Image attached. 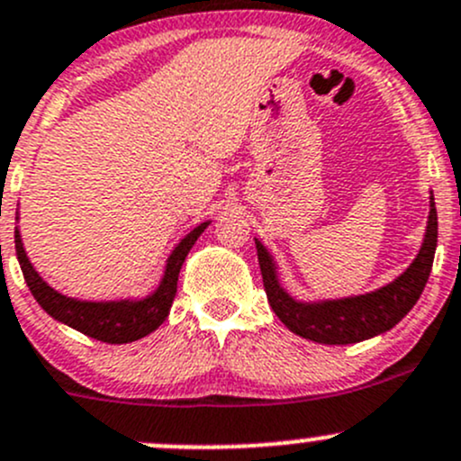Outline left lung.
Here are the masks:
<instances>
[{
	"mask_svg": "<svg viewBox=\"0 0 461 461\" xmlns=\"http://www.w3.org/2000/svg\"><path fill=\"white\" fill-rule=\"evenodd\" d=\"M257 240L258 265L263 274V285L274 314L299 337L325 346H348L388 332L399 323L412 305L420 301L426 281L430 276L432 258L437 249V209L430 192V212L426 222L424 240L415 260L385 285L373 292L343 299L301 301L283 287L278 276L276 258L267 248Z\"/></svg>",
	"mask_w": 461,
	"mask_h": 461,
	"instance_id": "8db88e82",
	"label": "left lung"
}]
</instances>
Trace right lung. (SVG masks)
Here are the masks:
<instances>
[{
	"label": "right lung",
	"instance_id": "obj_1",
	"mask_svg": "<svg viewBox=\"0 0 461 461\" xmlns=\"http://www.w3.org/2000/svg\"><path fill=\"white\" fill-rule=\"evenodd\" d=\"M17 222H20V212H17ZM207 225H212V221L201 222L187 236L180 239V243L171 249L169 258H167L158 287L149 292L147 296H140V299L88 301L58 292L40 276V272L32 267L31 258L26 257L20 225L15 227V252L31 294L35 296L40 308L49 317L77 330V332L86 334V337L97 339V341L131 343L151 334L169 317L171 303L176 299V287H178L180 267H183L189 249L194 248V243L207 230Z\"/></svg>",
	"mask_w": 461,
	"mask_h": 461
}]
</instances>
